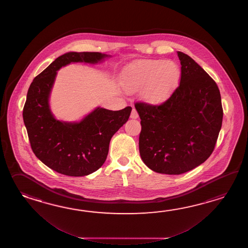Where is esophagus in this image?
<instances>
[{"instance_id": "obj_1", "label": "esophagus", "mask_w": 248, "mask_h": 248, "mask_svg": "<svg viewBox=\"0 0 248 248\" xmlns=\"http://www.w3.org/2000/svg\"><path fill=\"white\" fill-rule=\"evenodd\" d=\"M130 117H131L132 119H137V118H138V112H137V110H136V108H133V109H132Z\"/></svg>"}]
</instances>
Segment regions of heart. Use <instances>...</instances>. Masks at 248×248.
<instances>
[{
	"mask_svg": "<svg viewBox=\"0 0 248 248\" xmlns=\"http://www.w3.org/2000/svg\"><path fill=\"white\" fill-rule=\"evenodd\" d=\"M180 79V69L173 61L164 59L142 60L130 63L122 74L126 91L143 88V95L153 104L162 103L172 94Z\"/></svg>",
	"mask_w": 248,
	"mask_h": 248,
	"instance_id": "1",
	"label": "heart"
}]
</instances>
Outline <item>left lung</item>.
Wrapping results in <instances>:
<instances>
[{
    "label": "left lung",
    "mask_w": 248,
    "mask_h": 248,
    "mask_svg": "<svg viewBox=\"0 0 248 248\" xmlns=\"http://www.w3.org/2000/svg\"><path fill=\"white\" fill-rule=\"evenodd\" d=\"M180 84L158 106L137 102L141 119L139 152L154 172L181 174L210 157L221 130L223 111L216 81L185 53Z\"/></svg>",
    "instance_id": "8db88e82"
}]
</instances>
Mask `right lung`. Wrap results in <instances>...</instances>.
<instances>
[{
	"mask_svg": "<svg viewBox=\"0 0 248 248\" xmlns=\"http://www.w3.org/2000/svg\"><path fill=\"white\" fill-rule=\"evenodd\" d=\"M108 57L99 52H68L58 57L32 80L23 109L32 152L42 163L60 174L84 176L105 163L112 136L128 120L132 108L120 111L97 107L79 122L53 116L48 97L57 71L73 62L98 63Z\"/></svg>",
	"mask_w": 248,
	"mask_h": 248,
	"instance_id": "add662e5",
	"label": "right lung"
}]
</instances>
